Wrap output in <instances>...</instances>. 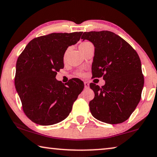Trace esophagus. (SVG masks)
<instances>
[{
    "label": "esophagus",
    "instance_id": "34e87169",
    "mask_svg": "<svg viewBox=\"0 0 157 157\" xmlns=\"http://www.w3.org/2000/svg\"><path fill=\"white\" fill-rule=\"evenodd\" d=\"M84 88L85 89H88L89 87V84L87 82H84Z\"/></svg>",
    "mask_w": 157,
    "mask_h": 157
}]
</instances>
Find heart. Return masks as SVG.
Segmentation results:
<instances>
[{"mask_svg":"<svg viewBox=\"0 0 157 157\" xmlns=\"http://www.w3.org/2000/svg\"><path fill=\"white\" fill-rule=\"evenodd\" d=\"M91 46H93L92 45V44L90 43V42H88V41H84V42H82V43L79 44V50H80L82 52H83L86 50V49H88L89 47ZM69 50L70 49L69 48H67L65 52H64V53L63 54V61L65 62L67 59V57H68V53H69ZM79 75H82L81 73H79Z\"/></svg>","mask_w":157,"mask_h":157,"instance_id":"1","label":"heart"}]
</instances>
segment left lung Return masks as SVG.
Returning <instances> with one entry per match:
<instances>
[{
    "label": "left lung",
    "instance_id": "8db88e82",
    "mask_svg": "<svg viewBox=\"0 0 157 157\" xmlns=\"http://www.w3.org/2000/svg\"><path fill=\"white\" fill-rule=\"evenodd\" d=\"M82 39L95 47L91 71L93 78L103 76L100 87L91 83L95 96L89 102L94 118L116 124L127 120L140 102L144 86L141 61L132 47L108 31L84 32Z\"/></svg>",
    "mask_w": 157,
    "mask_h": 157
}]
</instances>
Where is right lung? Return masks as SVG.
<instances>
[{"instance_id":"1","label":"right lung","mask_w":157,"mask_h":157,"mask_svg":"<svg viewBox=\"0 0 157 157\" xmlns=\"http://www.w3.org/2000/svg\"><path fill=\"white\" fill-rule=\"evenodd\" d=\"M82 34L53 33L34 38L18 57L14 84L24 113L34 123L49 126L63 121L82 91L79 79H70L66 86L56 79L64 67V52Z\"/></svg>"}]
</instances>
